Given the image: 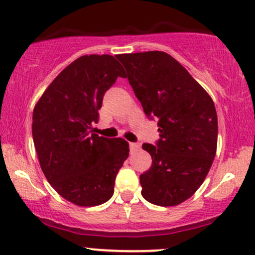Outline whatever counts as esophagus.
I'll use <instances>...</instances> for the list:
<instances>
[{
	"label": "esophagus",
	"instance_id": "esophagus-1",
	"mask_svg": "<svg viewBox=\"0 0 255 255\" xmlns=\"http://www.w3.org/2000/svg\"><path fill=\"white\" fill-rule=\"evenodd\" d=\"M139 147H140V145L137 144V142H129V150H130V152L136 151Z\"/></svg>",
	"mask_w": 255,
	"mask_h": 255
}]
</instances>
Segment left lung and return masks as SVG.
I'll list each match as a JSON object with an SVG mask.
<instances>
[{
	"mask_svg": "<svg viewBox=\"0 0 255 255\" xmlns=\"http://www.w3.org/2000/svg\"><path fill=\"white\" fill-rule=\"evenodd\" d=\"M148 119H158L159 139L142 148L152 165L140 175L141 195L158 206L191 198L211 168L218 122L213 101L174 57L163 51L118 55Z\"/></svg>",
	"mask_w": 255,
	"mask_h": 255,
	"instance_id": "8db88e82",
	"label": "left lung"
}]
</instances>
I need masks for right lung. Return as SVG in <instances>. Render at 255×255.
<instances>
[{"label":"right lung","instance_id":"add662e5","mask_svg":"<svg viewBox=\"0 0 255 255\" xmlns=\"http://www.w3.org/2000/svg\"><path fill=\"white\" fill-rule=\"evenodd\" d=\"M124 68L110 55H85L49 85L33 110L32 136L40 168L61 197L97 206L114 194L116 175L129 154L121 137L95 133L103 97Z\"/></svg>","mask_w":255,"mask_h":255}]
</instances>
